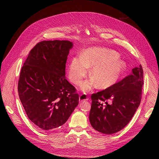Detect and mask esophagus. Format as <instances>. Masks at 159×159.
<instances>
[{
  "label": "esophagus",
  "mask_w": 159,
  "mask_h": 159,
  "mask_svg": "<svg viewBox=\"0 0 159 159\" xmlns=\"http://www.w3.org/2000/svg\"><path fill=\"white\" fill-rule=\"evenodd\" d=\"M88 99H89L88 97L85 94H81L79 97V101L80 102H82L84 101H88Z\"/></svg>",
  "instance_id": "34e87169"
}]
</instances>
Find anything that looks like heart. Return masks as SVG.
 <instances>
[{"label":"heart","instance_id":"1","mask_svg":"<svg viewBox=\"0 0 159 159\" xmlns=\"http://www.w3.org/2000/svg\"><path fill=\"white\" fill-rule=\"evenodd\" d=\"M117 54L110 49L93 48L82 52L80 58H74L68 66V77L75 85L80 84L88 71L93 79L82 83L84 92L90 91L95 84L100 88H108L117 82L126 68L125 62L117 58Z\"/></svg>","mask_w":159,"mask_h":159}]
</instances>
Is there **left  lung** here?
Returning a JSON list of instances; mask_svg holds the SVG:
<instances>
[{"mask_svg":"<svg viewBox=\"0 0 159 159\" xmlns=\"http://www.w3.org/2000/svg\"><path fill=\"white\" fill-rule=\"evenodd\" d=\"M143 84V70L140 65L119 82L91 95L89 119L92 127L107 135L122 129L140 105Z\"/></svg>","mask_w":159,"mask_h":159,"instance_id":"8db88e82","label":"left lung"}]
</instances>
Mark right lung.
<instances>
[{"mask_svg": "<svg viewBox=\"0 0 159 159\" xmlns=\"http://www.w3.org/2000/svg\"><path fill=\"white\" fill-rule=\"evenodd\" d=\"M72 46L68 40L40 42L31 49L21 68L20 102L28 119L45 131L63 125L79 104L77 89L65 77Z\"/></svg>", "mask_w": 159, "mask_h": 159, "instance_id": "1", "label": "right lung"}]
</instances>
